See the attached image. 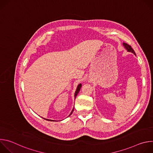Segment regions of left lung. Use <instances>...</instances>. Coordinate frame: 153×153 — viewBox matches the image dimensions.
Listing matches in <instances>:
<instances>
[{"label":"left lung","instance_id":"left-lung-1","mask_svg":"<svg viewBox=\"0 0 153 153\" xmlns=\"http://www.w3.org/2000/svg\"><path fill=\"white\" fill-rule=\"evenodd\" d=\"M123 45H124L125 48L127 50V51H129V52H131V53H133V54H134L136 55L135 51H134V50L132 48V47H131L129 45L127 44V43H123Z\"/></svg>","mask_w":153,"mask_h":153}]
</instances>
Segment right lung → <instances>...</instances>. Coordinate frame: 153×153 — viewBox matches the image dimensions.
Masks as SVG:
<instances>
[{
  "mask_svg": "<svg viewBox=\"0 0 153 153\" xmlns=\"http://www.w3.org/2000/svg\"><path fill=\"white\" fill-rule=\"evenodd\" d=\"M81 86H82V85H81V84H79V85L77 86V90H76V92H75V94H74V97H75V98L76 97V96H77V94L79 93V91H80V90ZM73 111H74V108H73V110H72L71 113H70V114L69 116H70V115H71V114L73 113ZM43 119H44V118H43ZM45 119V120H49V121H54V120H50V119Z\"/></svg>",
  "mask_w": 153,
  "mask_h": 153,
  "instance_id": "add662e5",
  "label": "right lung"
}]
</instances>
